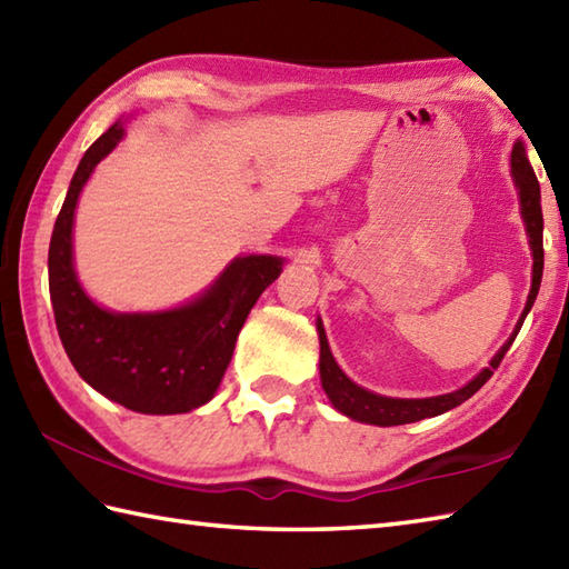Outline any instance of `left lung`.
Returning a JSON list of instances; mask_svg holds the SVG:
<instances>
[{
	"mask_svg": "<svg viewBox=\"0 0 569 569\" xmlns=\"http://www.w3.org/2000/svg\"><path fill=\"white\" fill-rule=\"evenodd\" d=\"M511 178L513 186L518 190V204H521V220L526 224V237L530 244V253H533V278H530V293L526 300V308L518 318L516 328L511 332L509 340L503 342L497 355L491 357L489 367L481 369L475 379L467 381L462 389H457L452 393H442V396H430V398H391V396H381L373 393L365 386L355 383L352 379L337 365L330 345H328V335H325L322 320L318 318V337H320V383L322 391L328 393L330 403L335 410H340L342 416L352 418L357 422H369V426H381V428H391V426H406V422H416L422 418H435L442 416L447 410L457 408L459 403H465L467 398L475 396L481 386H485L493 369L501 365V359L509 352V347L513 345L518 330L526 320V316L533 308L538 291H540V281H542V210H540V186L538 178L533 173V166L528 161L526 153V143L521 139H516L513 151H511Z\"/></svg>",
	"mask_w": 569,
	"mask_h": 569,
	"instance_id": "1",
	"label": "left lung"
}]
</instances>
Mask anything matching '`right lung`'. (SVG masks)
<instances>
[{"label": "right lung", "instance_id": "obj_1", "mask_svg": "<svg viewBox=\"0 0 569 569\" xmlns=\"http://www.w3.org/2000/svg\"><path fill=\"white\" fill-rule=\"evenodd\" d=\"M124 124L127 119H117L84 151L58 212L48 247L56 328L82 381L104 398L147 416L190 413L220 389L241 325L286 259L237 257L200 296L171 310L117 312L94 303L76 273L72 224L84 183L124 139Z\"/></svg>", "mask_w": 569, "mask_h": 569}]
</instances>
